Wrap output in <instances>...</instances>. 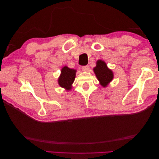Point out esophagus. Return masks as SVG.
<instances>
[{"mask_svg":"<svg viewBox=\"0 0 159 159\" xmlns=\"http://www.w3.org/2000/svg\"><path fill=\"white\" fill-rule=\"evenodd\" d=\"M81 70H82L83 71H88L89 70V66L87 65V66H81Z\"/></svg>","mask_w":159,"mask_h":159,"instance_id":"1","label":"esophagus"}]
</instances>
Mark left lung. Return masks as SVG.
Instances as JSON below:
<instances>
[{"label": "left lung", "instance_id": "8db88e82", "mask_svg": "<svg viewBox=\"0 0 159 159\" xmlns=\"http://www.w3.org/2000/svg\"><path fill=\"white\" fill-rule=\"evenodd\" d=\"M93 70L98 80L100 81L101 85L103 87L107 86L113 78L112 71L108 69L106 64L103 61L98 60Z\"/></svg>", "mask_w": 159, "mask_h": 159}]
</instances>
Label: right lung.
<instances>
[{
    "instance_id": "add662e5",
    "label": "right lung",
    "mask_w": 159,
    "mask_h": 159,
    "mask_svg": "<svg viewBox=\"0 0 159 159\" xmlns=\"http://www.w3.org/2000/svg\"><path fill=\"white\" fill-rule=\"evenodd\" d=\"M75 70L70 69L67 66L61 69V75L58 79V84L61 88L70 90L71 89V84H73L75 77Z\"/></svg>"
}]
</instances>
